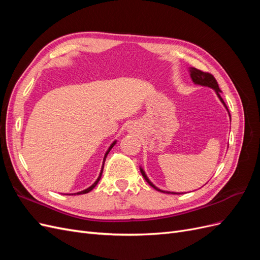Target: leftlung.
<instances>
[{
	"label": "left lung",
	"mask_w": 260,
	"mask_h": 260,
	"mask_svg": "<svg viewBox=\"0 0 260 260\" xmlns=\"http://www.w3.org/2000/svg\"><path fill=\"white\" fill-rule=\"evenodd\" d=\"M190 73H191V78H192V80L196 83V84H201V85H205V86H209V88H212L214 89L215 91H216V93H217V95H218V98L220 99V101L222 102L223 103V105L225 106V108H226V105H225V103H224V101L222 100V98H221V95H220V93H221V90L219 89V85H218V82H217V80H216V78L212 76L211 74H209V73H205V72H202V70H200V69H196V68H191V70H190ZM141 174H142V176L144 177V179L146 180V182L151 185V186H153L155 190H157V191H159V192H164V193H168V194H180V193H175V192H165V191H161V190H159V188H157L151 181H149L148 179H147V177H146V175H145V172L143 171V169H141Z\"/></svg>",
	"instance_id": "1"
}]
</instances>
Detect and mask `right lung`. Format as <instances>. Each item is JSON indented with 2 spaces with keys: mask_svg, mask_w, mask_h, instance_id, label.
<instances>
[{
  "mask_svg": "<svg viewBox=\"0 0 260 260\" xmlns=\"http://www.w3.org/2000/svg\"><path fill=\"white\" fill-rule=\"evenodd\" d=\"M115 143H116V142H114V143H113V144H112L111 146H109V148H108V151L106 152V154H105V157H104V162H105V159H106V156L108 155L109 151H111V149L113 148V146L115 145ZM103 165H104V164H103ZM103 168H104V167H102V170H101V174H100V176H99V178H98V180L95 181V182H94V183H93V184H92V185H91L90 187H88V188H86V190H84V191H81V192H79V193H77V194H85V193H89L90 191H92V190H93V188L96 186L98 182H99V181H100V179H101V177H102V172H103Z\"/></svg>",
  "mask_w": 260,
  "mask_h": 260,
  "instance_id": "1",
  "label": "right lung"
}]
</instances>
